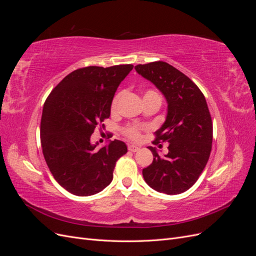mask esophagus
I'll use <instances>...</instances> for the list:
<instances>
[{"label": "esophagus", "instance_id": "1", "mask_svg": "<svg viewBox=\"0 0 256 256\" xmlns=\"http://www.w3.org/2000/svg\"><path fill=\"white\" fill-rule=\"evenodd\" d=\"M138 150H140V147H138V146H136V145H128V150H129V152H138Z\"/></svg>", "mask_w": 256, "mask_h": 256}]
</instances>
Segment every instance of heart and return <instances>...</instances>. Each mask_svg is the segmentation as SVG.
Instances as JSON below:
<instances>
[{"mask_svg": "<svg viewBox=\"0 0 256 256\" xmlns=\"http://www.w3.org/2000/svg\"><path fill=\"white\" fill-rule=\"evenodd\" d=\"M156 96H159V94L157 92L154 90H147L145 94H144V98H147V97H156ZM160 97V96H159ZM118 98H120V95H116L113 99L112 102V110H115L116 109V106H118ZM141 129L142 127L141 126H138V125H130L128 126L126 129H125V134L131 138V140H134V141H138L141 138Z\"/></svg>", "mask_w": 256, "mask_h": 256, "instance_id": "b5f03b06", "label": "heart"}]
</instances>
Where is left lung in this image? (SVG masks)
Returning <instances> with one entry per match:
<instances>
[{"label": "left lung", "mask_w": 256, "mask_h": 256, "mask_svg": "<svg viewBox=\"0 0 256 256\" xmlns=\"http://www.w3.org/2000/svg\"><path fill=\"white\" fill-rule=\"evenodd\" d=\"M134 69L162 92L168 104L166 120L154 132V144L168 142V152L161 157L148 146L154 160L143 168L144 180L158 192L180 194L194 184L210 156L212 122L206 99L187 76L166 62Z\"/></svg>", "instance_id": "obj_1"}]
</instances>
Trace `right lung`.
Masks as SVG:
<instances>
[{
  "label": "right lung",
  "mask_w": 256,
  "mask_h": 256,
  "mask_svg": "<svg viewBox=\"0 0 256 256\" xmlns=\"http://www.w3.org/2000/svg\"><path fill=\"white\" fill-rule=\"evenodd\" d=\"M132 68L129 64L76 69L46 100L40 122L44 157L56 180L74 196H92L108 187L116 161L127 152V145L118 140L97 148L90 136L109 118L115 92Z\"/></svg>",
  "instance_id": "1"
}]
</instances>
